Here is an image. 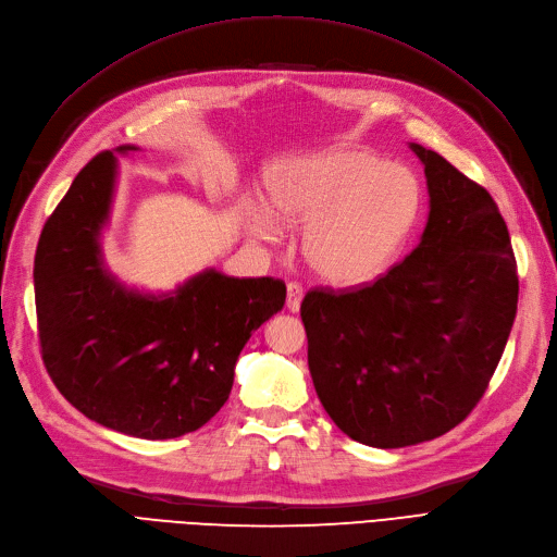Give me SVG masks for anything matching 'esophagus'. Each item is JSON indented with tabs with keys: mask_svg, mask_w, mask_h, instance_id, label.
Here are the masks:
<instances>
[{
	"mask_svg": "<svg viewBox=\"0 0 557 557\" xmlns=\"http://www.w3.org/2000/svg\"><path fill=\"white\" fill-rule=\"evenodd\" d=\"M301 297H305V290H301L299 283H288V299H285V307L290 311H299Z\"/></svg>",
	"mask_w": 557,
	"mask_h": 557,
	"instance_id": "1",
	"label": "esophagus"
}]
</instances>
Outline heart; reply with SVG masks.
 Segmentation results:
<instances>
[{
  "label": "heart",
  "instance_id": "1",
  "mask_svg": "<svg viewBox=\"0 0 557 557\" xmlns=\"http://www.w3.org/2000/svg\"><path fill=\"white\" fill-rule=\"evenodd\" d=\"M272 201L281 221L309 225L305 258L313 272L356 285L374 278L409 237L423 188L407 166L362 148H330L285 172ZM256 227L276 234L272 221Z\"/></svg>",
  "mask_w": 557,
  "mask_h": 557
}]
</instances>
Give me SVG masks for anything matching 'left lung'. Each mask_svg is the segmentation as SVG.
I'll return each instance as SVG.
<instances>
[{
	"label": "left lung",
	"mask_w": 557,
	"mask_h": 557,
	"mask_svg": "<svg viewBox=\"0 0 557 557\" xmlns=\"http://www.w3.org/2000/svg\"><path fill=\"white\" fill-rule=\"evenodd\" d=\"M420 244L376 281L301 301L320 404L344 434L374 448L436 440L474 411L516 320L518 264L483 185L434 150Z\"/></svg>",
	"instance_id": "left-lung-1"
}]
</instances>
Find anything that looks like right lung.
Returning <instances> with one entry per match:
<instances>
[{
    "mask_svg": "<svg viewBox=\"0 0 557 557\" xmlns=\"http://www.w3.org/2000/svg\"><path fill=\"white\" fill-rule=\"evenodd\" d=\"M113 178L115 158L102 150L41 230L35 256L41 360L64 399L95 423L139 440H174L221 411L239 352L283 309L285 283L209 269L174 295L125 290L99 258Z\"/></svg>",
    "mask_w": 557,
    "mask_h": 557,
    "instance_id": "1",
    "label": "right lung"
}]
</instances>
